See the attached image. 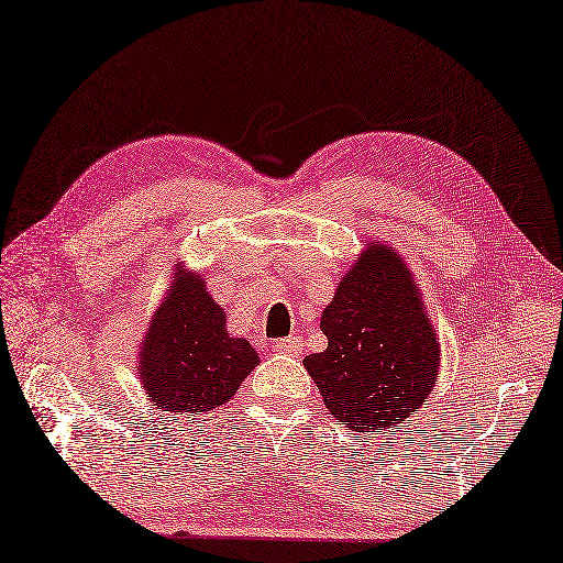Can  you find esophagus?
I'll return each instance as SVG.
<instances>
[{"label":"esophagus","mask_w":563,"mask_h":563,"mask_svg":"<svg viewBox=\"0 0 563 563\" xmlns=\"http://www.w3.org/2000/svg\"><path fill=\"white\" fill-rule=\"evenodd\" d=\"M272 349L277 353H284V355H300V351H303V341H300V336L279 339V341H274Z\"/></svg>","instance_id":"obj_1"}]
</instances>
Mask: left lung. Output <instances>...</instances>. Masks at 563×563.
Instances as JSON below:
<instances>
[{"mask_svg":"<svg viewBox=\"0 0 563 563\" xmlns=\"http://www.w3.org/2000/svg\"><path fill=\"white\" fill-rule=\"evenodd\" d=\"M322 353L303 358L329 413L353 432L399 428L440 375V336L413 269L367 241L322 310Z\"/></svg>","mask_w":563,"mask_h":563,"instance_id":"8db88e82","label":"left lung"}]
</instances>
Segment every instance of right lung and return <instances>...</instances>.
<instances>
[{
  "label": "right lung",
  "instance_id": "right-lung-1",
  "mask_svg": "<svg viewBox=\"0 0 563 563\" xmlns=\"http://www.w3.org/2000/svg\"><path fill=\"white\" fill-rule=\"evenodd\" d=\"M135 363L153 406L174 416H202L239 391L260 355L249 339L227 332V312L214 303L202 274L176 263Z\"/></svg>",
  "mask_w": 563,
  "mask_h": 563
}]
</instances>
